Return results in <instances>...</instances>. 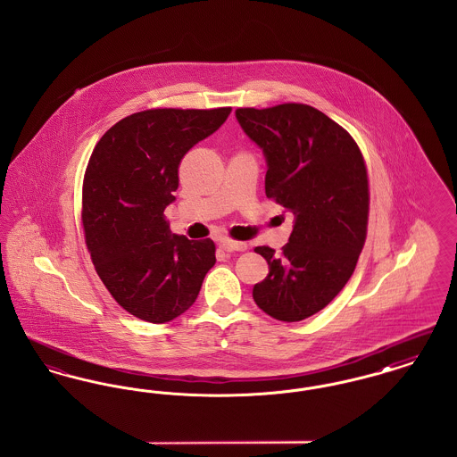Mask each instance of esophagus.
I'll return each instance as SVG.
<instances>
[{
  "label": "esophagus",
  "mask_w": 457,
  "mask_h": 457,
  "mask_svg": "<svg viewBox=\"0 0 457 457\" xmlns=\"http://www.w3.org/2000/svg\"><path fill=\"white\" fill-rule=\"evenodd\" d=\"M220 248L228 253L231 252H245L248 248L246 243H241V241H233V239H222L220 241Z\"/></svg>",
  "instance_id": "34e87169"
}]
</instances>
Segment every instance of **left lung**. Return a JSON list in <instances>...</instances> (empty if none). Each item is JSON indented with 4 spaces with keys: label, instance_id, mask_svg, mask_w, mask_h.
<instances>
[{
    "label": "left lung",
    "instance_id": "1",
    "mask_svg": "<svg viewBox=\"0 0 457 457\" xmlns=\"http://www.w3.org/2000/svg\"><path fill=\"white\" fill-rule=\"evenodd\" d=\"M237 120L265 157V195L295 216L279 255L255 248L269 276L253 286V300L272 319L300 322L354 272L369 220L365 161L348 131L306 104L239 108Z\"/></svg>",
    "mask_w": 457,
    "mask_h": 457
}]
</instances>
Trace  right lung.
Here are the masks:
<instances>
[{
    "mask_svg": "<svg viewBox=\"0 0 457 457\" xmlns=\"http://www.w3.org/2000/svg\"><path fill=\"white\" fill-rule=\"evenodd\" d=\"M231 108L147 109L111 127L88 161L82 220L92 263L112 298L140 320L164 324L195 303L216 263L212 239L174 235L183 155L228 120Z\"/></svg>",
    "mask_w": 457,
    "mask_h": 457,
    "instance_id": "1",
    "label": "right lung"
}]
</instances>
